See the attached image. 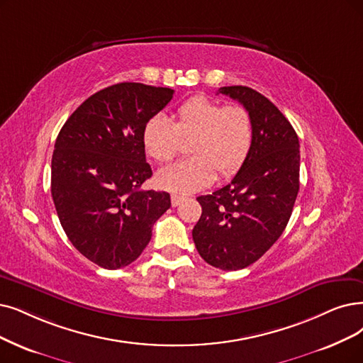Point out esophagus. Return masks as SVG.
Here are the masks:
<instances>
[{"mask_svg": "<svg viewBox=\"0 0 363 363\" xmlns=\"http://www.w3.org/2000/svg\"><path fill=\"white\" fill-rule=\"evenodd\" d=\"M183 201H184V196H180V195H172V196H171V204H172V207H179Z\"/></svg>", "mask_w": 363, "mask_h": 363, "instance_id": "esophagus-1", "label": "esophagus"}]
</instances>
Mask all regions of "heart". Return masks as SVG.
Here are the masks:
<instances>
[{
	"mask_svg": "<svg viewBox=\"0 0 363 363\" xmlns=\"http://www.w3.org/2000/svg\"><path fill=\"white\" fill-rule=\"evenodd\" d=\"M182 140H191L194 156L162 168L157 183L187 195L207 187L216 172L226 177L241 168L252 147V116L242 106L222 107L208 96L196 95L179 106L174 122L156 114L143 128V146L157 162L171 161L182 150Z\"/></svg>",
	"mask_w": 363,
	"mask_h": 363,
	"instance_id": "heart-1",
	"label": "heart"
}]
</instances>
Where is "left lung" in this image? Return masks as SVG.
<instances>
[{
    "label": "left lung",
    "instance_id": "obj_1",
    "mask_svg": "<svg viewBox=\"0 0 363 363\" xmlns=\"http://www.w3.org/2000/svg\"><path fill=\"white\" fill-rule=\"evenodd\" d=\"M217 94L247 108L253 140L235 177L211 195L196 198L202 214L192 237L207 264L237 271L269 250L291 219L299 191V140L262 94L247 86H225Z\"/></svg>",
    "mask_w": 363,
    "mask_h": 363
}]
</instances>
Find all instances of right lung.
I'll return each mask as SVG.
<instances>
[{"instance_id":"obj_1","label":"right lung","mask_w":363,"mask_h":363,"mask_svg":"<svg viewBox=\"0 0 363 363\" xmlns=\"http://www.w3.org/2000/svg\"><path fill=\"white\" fill-rule=\"evenodd\" d=\"M169 88L123 82L89 96L57 134L50 191L71 244L106 269L123 268L146 249L167 192L143 191L152 177L143 128L172 98Z\"/></svg>"}]
</instances>
